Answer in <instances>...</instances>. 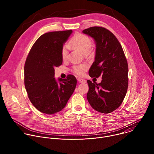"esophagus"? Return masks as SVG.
Returning a JSON list of instances; mask_svg holds the SVG:
<instances>
[{"mask_svg": "<svg viewBox=\"0 0 154 154\" xmlns=\"http://www.w3.org/2000/svg\"><path fill=\"white\" fill-rule=\"evenodd\" d=\"M77 80H78V82H79V83H86V80H84V79H81V78H78V79H77Z\"/></svg>", "mask_w": 154, "mask_h": 154, "instance_id": "34e87169", "label": "esophagus"}]
</instances>
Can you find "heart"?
<instances>
[{"instance_id":"obj_1","label":"heart","mask_w":154,"mask_h":154,"mask_svg":"<svg viewBox=\"0 0 154 154\" xmlns=\"http://www.w3.org/2000/svg\"><path fill=\"white\" fill-rule=\"evenodd\" d=\"M91 39L86 35L77 33L75 34L71 39L68 45L71 46L74 48L80 51L83 53L85 56L91 57L94 55V51L91 48L92 46ZM61 57L63 60L66 59L68 55V47L64 45L61 49ZM87 69V66L85 64H81L74 66L72 68V71L79 75H83Z\"/></svg>"}]
</instances>
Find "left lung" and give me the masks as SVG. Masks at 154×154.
I'll use <instances>...</instances> for the list:
<instances>
[{
  "label": "left lung",
  "mask_w": 154,
  "mask_h": 154,
  "mask_svg": "<svg viewBox=\"0 0 154 154\" xmlns=\"http://www.w3.org/2000/svg\"><path fill=\"white\" fill-rule=\"evenodd\" d=\"M83 33L93 38L96 44L95 61L89 70L91 77H102L100 83L87 80L86 97L97 112L109 113L122 103L127 93L128 63L120 42L113 33L102 27H91Z\"/></svg>",
  "instance_id": "left-lung-1"
}]
</instances>
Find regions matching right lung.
Returning a JSON list of instances; mask_svg holds the SVG:
<instances>
[{
    "label": "right lung",
    "instance_id": "add662e5",
    "mask_svg": "<svg viewBox=\"0 0 154 154\" xmlns=\"http://www.w3.org/2000/svg\"><path fill=\"white\" fill-rule=\"evenodd\" d=\"M72 30L56 31L40 36L33 44L24 65V85L33 105L43 113L52 115L66 105L77 85L75 76L54 77L55 67L62 64L61 49Z\"/></svg>",
    "mask_w": 154,
    "mask_h": 154
}]
</instances>
